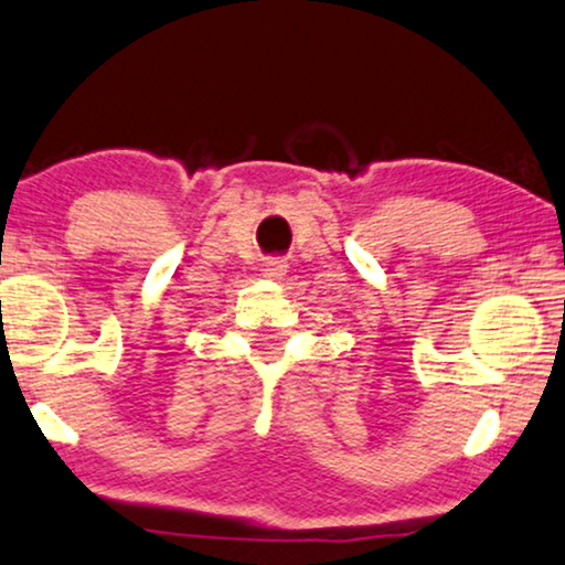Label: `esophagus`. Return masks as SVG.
Listing matches in <instances>:
<instances>
[{"label":"esophagus","instance_id":"1","mask_svg":"<svg viewBox=\"0 0 565 565\" xmlns=\"http://www.w3.org/2000/svg\"><path fill=\"white\" fill-rule=\"evenodd\" d=\"M285 273H288V265H285V259H280V256H273V259H267L265 277H269V280H282Z\"/></svg>","mask_w":565,"mask_h":565}]
</instances>
